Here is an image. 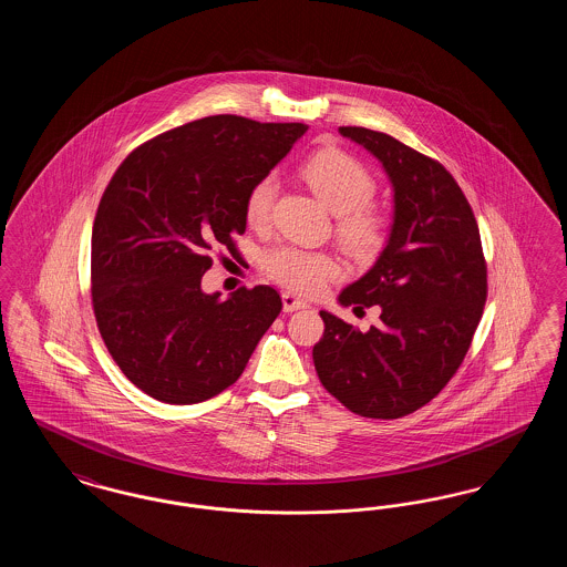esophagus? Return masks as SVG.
Masks as SVG:
<instances>
[{"label": "esophagus", "mask_w": 567, "mask_h": 567, "mask_svg": "<svg viewBox=\"0 0 567 567\" xmlns=\"http://www.w3.org/2000/svg\"><path fill=\"white\" fill-rule=\"evenodd\" d=\"M308 303L301 299V297L293 296V293H282V310L285 312H296L306 308Z\"/></svg>", "instance_id": "obj_1"}]
</instances>
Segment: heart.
Returning <instances> with one entry per match:
<instances>
[{"label": "heart", "mask_w": 567, "mask_h": 567, "mask_svg": "<svg viewBox=\"0 0 567 567\" xmlns=\"http://www.w3.org/2000/svg\"><path fill=\"white\" fill-rule=\"evenodd\" d=\"M301 178L324 206L338 215V236L359 257H372L389 234V218L370 206L377 183L365 165L338 148H324L301 165ZM278 181L274 174L261 176L246 195L244 213L252 227L270 220ZM264 270L271 280L301 293H317L324 282L338 276V261L317 250L282 244L264 255Z\"/></svg>", "instance_id": "b5f03b06"}]
</instances>
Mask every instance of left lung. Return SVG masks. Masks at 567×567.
Returning a JSON list of instances; mask_svg holds the SVG:
<instances>
[{
    "label": "left lung",
    "instance_id": "obj_1",
    "mask_svg": "<svg viewBox=\"0 0 567 567\" xmlns=\"http://www.w3.org/2000/svg\"><path fill=\"white\" fill-rule=\"evenodd\" d=\"M382 163L393 220L374 266L338 301L380 308L368 331L321 310L323 338L312 359L324 389L354 414L400 419L457 372L481 323L486 266L474 213L442 163L391 135L340 127Z\"/></svg>",
    "mask_w": 567,
    "mask_h": 567
}]
</instances>
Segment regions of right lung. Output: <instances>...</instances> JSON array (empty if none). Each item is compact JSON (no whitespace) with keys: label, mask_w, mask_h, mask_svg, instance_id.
<instances>
[{"label":"right lung","mask_w":567,"mask_h":567,"mask_svg":"<svg viewBox=\"0 0 567 567\" xmlns=\"http://www.w3.org/2000/svg\"><path fill=\"white\" fill-rule=\"evenodd\" d=\"M308 125L218 114L135 148L102 195L91 238L100 333L123 374L165 404L225 391L278 317L268 285L204 293L210 250L246 231L248 189Z\"/></svg>","instance_id":"add662e5"}]
</instances>
